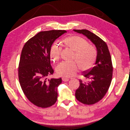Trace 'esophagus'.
<instances>
[{
    "label": "esophagus",
    "instance_id": "esophagus-1",
    "mask_svg": "<svg viewBox=\"0 0 130 130\" xmlns=\"http://www.w3.org/2000/svg\"><path fill=\"white\" fill-rule=\"evenodd\" d=\"M62 80H63V82H68L69 80V79L68 78H66V77H62Z\"/></svg>",
    "mask_w": 130,
    "mask_h": 130
}]
</instances>
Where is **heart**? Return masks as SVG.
Instances as JSON below:
<instances>
[{
  "label": "heart",
  "instance_id": "heart-1",
  "mask_svg": "<svg viewBox=\"0 0 130 130\" xmlns=\"http://www.w3.org/2000/svg\"><path fill=\"white\" fill-rule=\"evenodd\" d=\"M63 43L74 52L73 59L75 61H63L60 63L56 68L58 75L66 77L74 76L78 72L79 66L83 70L90 69L95 61L97 51L94 45L88 44L85 39L78 36H71L66 38ZM61 52V46L54 44L51 47L50 55L51 58L54 61H58Z\"/></svg>",
  "mask_w": 130,
  "mask_h": 130
}]
</instances>
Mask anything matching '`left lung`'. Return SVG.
Masks as SVG:
<instances>
[{
	"label": "left lung",
	"mask_w": 130,
	"mask_h": 130,
	"mask_svg": "<svg viewBox=\"0 0 130 130\" xmlns=\"http://www.w3.org/2000/svg\"><path fill=\"white\" fill-rule=\"evenodd\" d=\"M91 41L97 49L95 66L83 72L88 82L79 80L80 86L76 90L77 100L84 104H94L105 95L112 82L113 66L106 43L100 37L87 29H73Z\"/></svg>",
	"instance_id": "8db88e82"
}]
</instances>
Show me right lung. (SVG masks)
Wrapping results in <instances>:
<instances>
[{
  "label": "right lung",
  "mask_w": 130,
  "mask_h": 130,
  "mask_svg": "<svg viewBox=\"0 0 130 130\" xmlns=\"http://www.w3.org/2000/svg\"><path fill=\"white\" fill-rule=\"evenodd\" d=\"M65 30H51L38 33L25 44L18 67V78L22 90L28 100L42 108L57 102L58 87L62 79L47 78L52 75L50 50L54 42Z\"/></svg>",
  "instance_id": "add662e5"
}]
</instances>
